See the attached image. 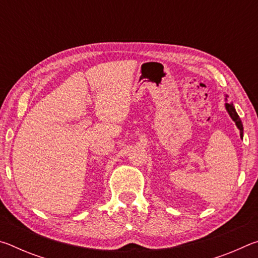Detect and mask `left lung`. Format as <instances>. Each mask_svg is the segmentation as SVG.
I'll use <instances>...</instances> for the list:
<instances>
[{"instance_id": "obj_1", "label": "left lung", "mask_w": 258, "mask_h": 258, "mask_svg": "<svg viewBox=\"0 0 258 258\" xmlns=\"http://www.w3.org/2000/svg\"><path fill=\"white\" fill-rule=\"evenodd\" d=\"M226 98H228V95H225V100H226ZM225 109H226V111L229 112L230 117H231V118H232V120L234 121L235 125H237V127H238L239 131H240V138L242 139V138H243V126H242V121H241V119H240V117H239V115L237 113V111H235L233 103H228V102H226V103H225Z\"/></svg>"}]
</instances>
